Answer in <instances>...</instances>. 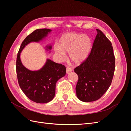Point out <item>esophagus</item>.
<instances>
[{
    "label": "esophagus",
    "instance_id": "esophagus-1",
    "mask_svg": "<svg viewBox=\"0 0 131 131\" xmlns=\"http://www.w3.org/2000/svg\"><path fill=\"white\" fill-rule=\"evenodd\" d=\"M72 69H71L70 68H69V67H67V68H66L67 74H69L70 73L72 72Z\"/></svg>",
    "mask_w": 131,
    "mask_h": 131
}]
</instances>
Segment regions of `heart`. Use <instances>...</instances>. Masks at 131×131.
<instances>
[{
	"mask_svg": "<svg viewBox=\"0 0 131 131\" xmlns=\"http://www.w3.org/2000/svg\"><path fill=\"white\" fill-rule=\"evenodd\" d=\"M92 47L90 38L86 35L75 33H66L59 39L54 52L62 60L69 53V59L75 64H80L88 57Z\"/></svg>",
	"mask_w": 131,
	"mask_h": 131,
	"instance_id": "b5f03b06",
	"label": "heart"
}]
</instances>
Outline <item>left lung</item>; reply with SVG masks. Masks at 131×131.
<instances>
[{
  "label": "left lung",
  "mask_w": 131,
  "mask_h": 131,
  "mask_svg": "<svg viewBox=\"0 0 131 131\" xmlns=\"http://www.w3.org/2000/svg\"><path fill=\"white\" fill-rule=\"evenodd\" d=\"M97 34L91 52L82 64L74 69L79 77L77 96L84 102L100 99L112 84L115 70V56L112 43L101 30Z\"/></svg>",
  "instance_id": "8db88e82"
}]
</instances>
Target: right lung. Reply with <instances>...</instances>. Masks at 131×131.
<instances>
[{
	"mask_svg": "<svg viewBox=\"0 0 131 131\" xmlns=\"http://www.w3.org/2000/svg\"><path fill=\"white\" fill-rule=\"evenodd\" d=\"M51 31V29L46 28L34 30L23 41L17 56L16 72L19 87L29 100L38 103H46L53 100L56 82L65 76L66 67L47 59L41 68L30 70L23 65L20 55L28 44L43 41ZM51 49V44L45 46V50L49 53Z\"/></svg>",
	"mask_w": 131,
	"mask_h": 131,
	"instance_id": "obj_1",
	"label": "right lung"
}]
</instances>
